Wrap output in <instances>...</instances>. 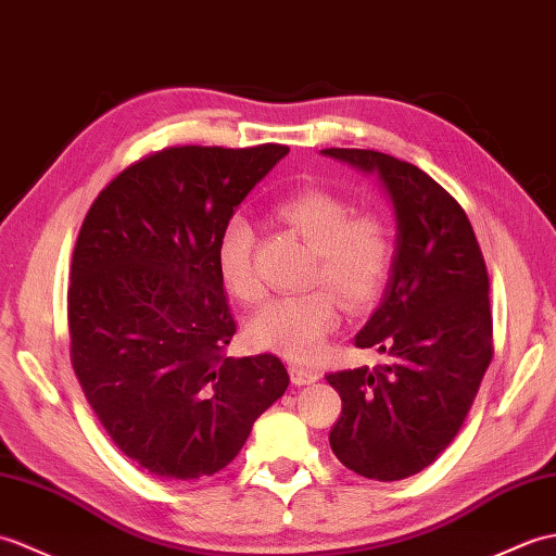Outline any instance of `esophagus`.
Masks as SVG:
<instances>
[{"label":"esophagus","instance_id":"34e87169","mask_svg":"<svg viewBox=\"0 0 556 556\" xmlns=\"http://www.w3.org/2000/svg\"><path fill=\"white\" fill-rule=\"evenodd\" d=\"M290 376H292L294 386H312V382H316L320 378V374L316 371V368L300 366V364H292L290 366Z\"/></svg>","mask_w":556,"mask_h":556}]
</instances>
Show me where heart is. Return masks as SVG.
Masks as SVG:
<instances>
[{
  "instance_id": "heart-1",
  "label": "heart",
  "mask_w": 556,
  "mask_h": 556,
  "mask_svg": "<svg viewBox=\"0 0 556 556\" xmlns=\"http://www.w3.org/2000/svg\"><path fill=\"white\" fill-rule=\"evenodd\" d=\"M276 216L316 252L314 286H328L352 309H362L378 298L394 254L390 226L380 214H352L350 202L340 194L304 188L282 197ZM254 244L256 232L244 214H232L216 240L220 282L240 302H256L264 292L254 270ZM338 320L336 298L318 288L268 302L252 316L247 336L258 350L309 364L318 359Z\"/></svg>"
}]
</instances>
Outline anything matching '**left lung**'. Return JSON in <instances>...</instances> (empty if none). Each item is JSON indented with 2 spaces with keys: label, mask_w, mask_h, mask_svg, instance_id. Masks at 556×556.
I'll return each instance as SVG.
<instances>
[{
  "label": "left lung",
  "mask_w": 556,
  "mask_h": 556,
  "mask_svg": "<svg viewBox=\"0 0 556 556\" xmlns=\"http://www.w3.org/2000/svg\"><path fill=\"white\" fill-rule=\"evenodd\" d=\"M320 152L376 174L397 220L386 292L354 338L390 362L326 376L342 397L332 452L390 483L433 464L471 409L492 359L488 268L466 212L421 168L374 150Z\"/></svg>",
  "instance_id": "8db88e82"
}]
</instances>
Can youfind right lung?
<instances>
[{
  "instance_id": "1",
  "label": "right lung",
  "mask_w": 556,
  "mask_h": 556,
  "mask_svg": "<svg viewBox=\"0 0 556 556\" xmlns=\"http://www.w3.org/2000/svg\"><path fill=\"white\" fill-rule=\"evenodd\" d=\"M288 152L168 147L111 180L83 220L73 371L114 445L159 478L226 468L290 386L276 354L226 356L236 318L216 268L220 228Z\"/></svg>"
}]
</instances>
